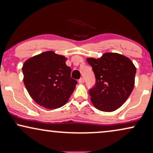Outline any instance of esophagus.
<instances>
[{
	"mask_svg": "<svg viewBox=\"0 0 153 153\" xmlns=\"http://www.w3.org/2000/svg\"><path fill=\"white\" fill-rule=\"evenodd\" d=\"M79 83H84V79H83V78H81V79L79 80Z\"/></svg>",
	"mask_w": 153,
	"mask_h": 153,
	"instance_id": "obj_1",
	"label": "esophagus"
}]
</instances>
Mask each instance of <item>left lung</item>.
Returning a JSON list of instances; mask_svg holds the SVG:
<instances>
[{"label": "left lung", "instance_id": "obj_1", "mask_svg": "<svg viewBox=\"0 0 153 153\" xmlns=\"http://www.w3.org/2000/svg\"><path fill=\"white\" fill-rule=\"evenodd\" d=\"M96 78L89 90L91 102L98 110L111 112L126 102L134 86V65L126 56L105 53L100 58H87Z\"/></svg>", "mask_w": 153, "mask_h": 153}]
</instances>
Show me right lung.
<instances>
[{
  "instance_id": "1",
  "label": "right lung",
  "mask_w": 153,
  "mask_h": 153,
  "mask_svg": "<svg viewBox=\"0 0 153 153\" xmlns=\"http://www.w3.org/2000/svg\"><path fill=\"white\" fill-rule=\"evenodd\" d=\"M67 58L49 51L29 58L23 65L24 83L32 99L43 107L53 109L65 105L77 81L71 78Z\"/></svg>"
}]
</instances>
